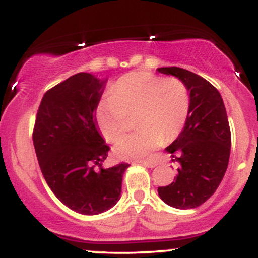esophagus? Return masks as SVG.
<instances>
[{"mask_svg": "<svg viewBox=\"0 0 258 258\" xmlns=\"http://www.w3.org/2000/svg\"><path fill=\"white\" fill-rule=\"evenodd\" d=\"M141 164H142L143 166H147V168H155V166L158 165L155 161H152V160H144V161H141Z\"/></svg>", "mask_w": 258, "mask_h": 258, "instance_id": "obj_1", "label": "esophagus"}]
</instances>
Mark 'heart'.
I'll return each instance as SVG.
<instances>
[{
  "instance_id": "heart-1",
  "label": "heart",
  "mask_w": 258,
  "mask_h": 258,
  "mask_svg": "<svg viewBox=\"0 0 258 258\" xmlns=\"http://www.w3.org/2000/svg\"><path fill=\"white\" fill-rule=\"evenodd\" d=\"M189 112V93L179 78H165L149 72H132L114 84L111 97L97 107V121L109 142H116L137 114L138 132L123 137L116 153L123 159L138 160L174 140L185 127Z\"/></svg>"
}]
</instances>
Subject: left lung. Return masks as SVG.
Returning <instances> with one entry per match:
<instances>
[{"label":"left lung","mask_w":258,"mask_h":258,"mask_svg":"<svg viewBox=\"0 0 258 258\" xmlns=\"http://www.w3.org/2000/svg\"><path fill=\"white\" fill-rule=\"evenodd\" d=\"M157 71L181 79L189 92L185 127L166 147L180 169L170 185L158 187V194L174 208H196L216 192L228 168L231 134L226 110L217 88L201 76L180 67Z\"/></svg>","instance_id":"1"}]
</instances>
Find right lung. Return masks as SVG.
I'll return each mask as SVG.
<instances>
[{
	"label": "right lung",
	"instance_id": "obj_1",
	"mask_svg": "<svg viewBox=\"0 0 258 258\" xmlns=\"http://www.w3.org/2000/svg\"><path fill=\"white\" fill-rule=\"evenodd\" d=\"M106 81L81 72L51 88L41 99L33 131L36 158L51 191L84 216L114 207L130 166L103 168L110 148L94 114Z\"/></svg>",
	"mask_w": 258,
	"mask_h": 258
}]
</instances>
